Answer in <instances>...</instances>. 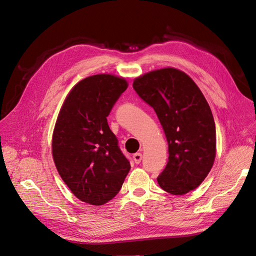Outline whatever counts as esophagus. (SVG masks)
I'll list each match as a JSON object with an SVG mask.
<instances>
[{
    "label": "esophagus",
    "mask_w": 256,
    "mask_h": 256,
    "mask_svg": "<svg viewBox=\"0 0 256 256\" xmlns=\"http://www.w3.org/2000/svg\"><path fill=\"white\" fill-rule=\"evenodd\" d=\"M133 160H134L135 164H140V162H142V153H135L133 155Z\"/></svg>",
    "instance_id": "obj_1"
}]
</instances>
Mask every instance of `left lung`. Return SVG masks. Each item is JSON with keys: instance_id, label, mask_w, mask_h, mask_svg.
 I'll return each mask as SVG.
<instances>
[{"instance_id": "8db88e82", "label": "left lung", "mask_w": 256, "mask_h": 256, "mask_svg": "<svg viewBox=\"0 0 256 256\" xmlns=\"http://www.w3.org/2000/svg\"><path fill=\"white\" fill-rule=\"evenodd\" d=\"M133 88L155 110L168 142L160 186L176 196L194 190L216 156V126L208 101L194 82L174 68L148 72L135 78Z\"/></svg>"}]
</instances>
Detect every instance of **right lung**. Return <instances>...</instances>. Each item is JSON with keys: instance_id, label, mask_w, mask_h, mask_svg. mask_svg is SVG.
<instances>
[{"instance_id": "right-lung-1", "label": "right lung", "mask_w": 256, "mask_h": 256, "mask_svg": "<svg viewBox=\"0 0 256 256\" xmlns=\"http://www.w3.org/2000/svg\"><path fill=\"white\" fill-rule=\"evenodd\" d=\"M128 88L123 78L96 74L72 88L53 132L52 154L60 178L80 201L103 205L122 187L130 169L107 117Z\"/></svg>"}]
</instances>
